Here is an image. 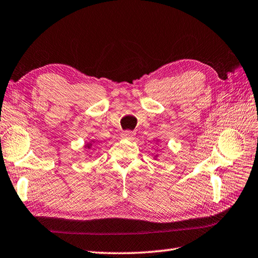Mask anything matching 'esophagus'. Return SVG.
<instances>
[{
  "label": "esophagus",
  "instance_id": "esophagus-1",
  "mask_svg": "<svg viewBox=\"0 0 258 258\" xmlns=\"http://www.w3.org/2000/svg\"><path fill=\"white\" fill-rule=\"evenodd\" d=\"M123 136H124V138L133 140L134 136H135V133L132 132V131H125V132H123Z\"/></svg>",
  "mask_w": 258,
  "mask_h": 258
}]
</instances>
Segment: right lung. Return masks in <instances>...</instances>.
Returning <instances> with one entry per match:
<instances>
[{"instance_id":"1","label":"right lung","mask_w":258,"mask_h":258,"mask_svg":"<svg viewBox=\"0 0 258 258\" xmlns=\"http://www.w3.org/2000/svg\"><path fill=\"white\" fill-rule=\"evenodd\" d=\"M91 146H92V143H89V144L85 145V147H87V149H91Z\"/></svg>"}]
</instances>
